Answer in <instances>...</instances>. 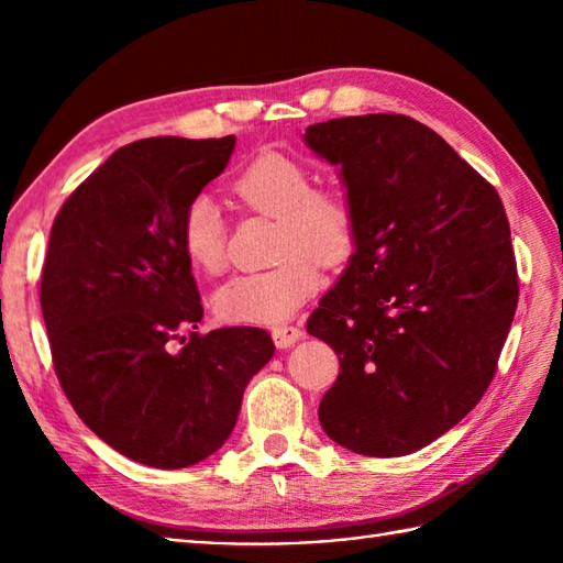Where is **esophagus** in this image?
Wrapping results in <instances>:
<instances>
[{
	"label": "esophagus",
	"instance_id": "34e87169",
	"mask_svg": "<svg viewBox=\"0 0 563 563\" xmlns=\"http://www.w3.org/2000/svg\"><path fill=\"white\" fill-rule=\"evenodd\" d=\"M305 336V331L300 327H275L273 329V341L278 349H290L297 341Z\"/></svg>",
	"mask_w": 563,
	"mask_h": 563
}]
</instances>
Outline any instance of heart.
Wrapping results in <instances>:
<instances>
[{"label": "heart", "mask_w": 563, "mask_h": 563, "mask_svg": "<svg viewBox=\"0 0 563 563\" xmlns=\"http://www.w3.org/2000/svg\"><path fill=\"white\" fill-rule=\"evenodd\" d=\"M232 190L244 206L280 220L278 251L285 258L273 268L227 280L214 292V312L232 324H280L319 290L316 255L336 266L353 254L355 210L341 190L314 188L307 166L283 152L258 154L234 178ZM224 246L227 224L220 208L208 198H196L181 218L188 263L202 273H220Z\"/></svg>", "instance_id": "b5f03b06"}]
</instances>
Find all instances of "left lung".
Segmentation results:
<instances>
[{"label":"left lung","mask_w":563,"mask_h":563,"mask_svg":"<svg viewBox=\"0 0 563 563\" xmlns=\"http://www.w3.org/2000/svg\"><path fill=\"white\" fill-rule=\"evenodd\" d=\"M305 145L339 166L355 210L353 256L307 321L341 363L319 421L345 450L401 457L492 385L518 307L504 202L409 115L333 118Z\"/></svg>","instance_id":"obj_1"}]
</instances>
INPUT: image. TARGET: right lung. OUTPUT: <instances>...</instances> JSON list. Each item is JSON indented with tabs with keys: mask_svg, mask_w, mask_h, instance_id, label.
Returning <instances> with one entry per match:
<instances>
[{
	"mask_svg": "<svg viewBox=\"0 0 563 563\" xmlns=\"http://www.w3.org/2000/svg\"><path fill=\"white\" fill-rule=\"evenodd\" d=\"M234 142H130L65 200L47 242L41 307L59 385L106 445L157 470L220 450L275 353L256 327L184 336L202 305L181 218Z\"/></svg>",
	"mask_w": 563,
	"mask_h": 563,
	"instance_id": "1",
	"label": "right lung"
}]
</instances>
